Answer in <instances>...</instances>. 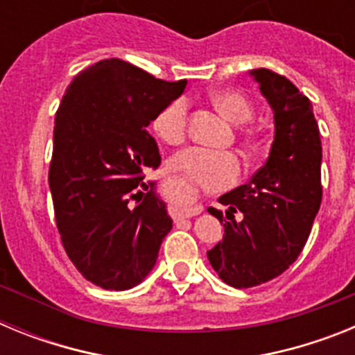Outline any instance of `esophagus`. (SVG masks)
<instances>
[{
	"mask_svg": "<svg viewBox=\"0 0 355 355\" xmlns=\"http://www.w3.org/2000/svg\"><path fill=\"white\" fill-rule=\"evenodd\" d=\"M200 211H202V208H200V206H197V208L188 209V211L184 213V216H181V218H190V216H193V215H199Z\"/></svg>",
	"mask_w": 355,
	"mask_h": 355,
	"instance_id": "34e87169",
	"label": "esophagus"
}]
</instances>
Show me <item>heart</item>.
Returning <instances> with one entry per match:
<instances>
[{"mask_svg": "<svg viewBox=\"0 0 355 355\" xmlns=\"http://www.w3.org/2000/svg\"><path fill=\"white\" fill-rule=\"evenodd\" d=\"M209 99L213 106L231 122L241 124L252 119V106L240 92L216 90L209 96ZM188 112H190V101L187 97H175L153 119V130L165 144L178 146L187 137ZM171 168L199 187L209 190L229 188L236 183L241 174V163L234 153L205 149V147H188L178 153L171 159Z\"/></svg>", "mask_w": 355, "mask_h": 355, "instance_id": "obj_1", "label": "heart"}]
</instances>
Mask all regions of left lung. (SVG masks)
Segmentation results:
<instances>
[{
    "mask_svg": "<svg viewBox=\"0 0 355 355\" xmlns=\"http://www.w3.org/2000/svg\"><path fill=\"white\" fill-rule=\"evenodd\" d=\"M261 94L274 110L275 137L266 163L247 184L218 199L224 213L208 208L224 238L208 259L233 288H252L279 277L299 258L322 202V142L311 101L290 80L252 69ZM241 212L240 217L234 214Z\"/></svg>",
    "mask_w": 355,
    "mask_h": 355,
    "instance_id": "obj_1",
    "label": "left lung"
}]
</instances>
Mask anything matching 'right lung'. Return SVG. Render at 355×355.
Here are the masks:
<instances>
[{
	"label": "right lung",
	"mask_w": 355,
	"mask_h": 355,
	"mask_svg": "<svg viewBox=\"0 0 355 355\" xmlns=\"http://www.w3.org/2000/svg\"><path fill=\"white\" fill-rule=\"evenodd\" d=\"M184 87L187 80L163 81L110 58L78 72L58 106L49 163L56 227L72 265L96 286L142 283L172 229L144 183L146 168L162 163L146 128Z\"/></svg>",
	"instance_id": "1"
}]
</instances>
